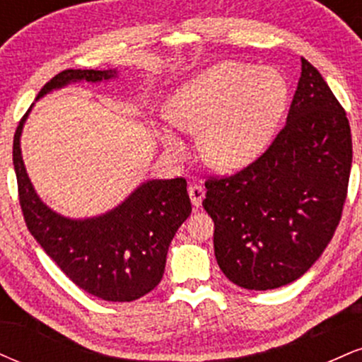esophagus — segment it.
I'll return each mask as SVG.
<instances>
[{
  "label": "esophagus",
  "mask_w": 362,
  "mask_h": 362,
  "mask_svg": "<svg viewBox=\"0 0 362 362\" xmlns=\"http://www.w3.org/2000/svg\"><path fill=\"white\" fill-rule=\"evenodd\" d=\"M189 195H190V201H192L194 207H199L202 204V199H204V195H206L204 187L192 184L189 187Z\"/></svg>",
  "instance_id": "esophagus-1"
}]
</instances>
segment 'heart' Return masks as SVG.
<instances>
[{"mask_svg":"<svg viewBox=\"0 0 362 362\" xmlns=\"http://www.w3.org/2000/svg\"><path fill=\"white\" fill-rule=\"evenodd\" d=\"M288 83L271 68L219 62L189 80L168 103L173 126L199 134V151L209 167L233 172L252 163L271 141L288 103ZM161 141L184 158V141L168 129Z\"/></svg>","mask_w":362,"mask_h":362,"instance_id":"obj_1","label":"heart"}]
</instances>
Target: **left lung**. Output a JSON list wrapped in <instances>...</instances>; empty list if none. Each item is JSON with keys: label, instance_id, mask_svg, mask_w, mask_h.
I'll return each instance as SVG.
<instances>
[{"label": "left lung", "instance_id": "obj_1", "mask_svg": "<svg viewBox=\"0 0 362 362\" xmlns=\"http://www.w3.org/2000/svg\"><path fill=\"white\" fill-rule=\"evenodd\" d=\"M351 163L346 110L301 57L288 120L267 151L235 175L206 182L202 206L214 221L224 276L253 291L301 277L337 230Z\"/></svg>", "mask_w": 362, "mask_h": 362}]
</instances>
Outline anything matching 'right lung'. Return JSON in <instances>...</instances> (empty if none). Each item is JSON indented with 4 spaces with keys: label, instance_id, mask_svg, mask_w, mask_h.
Instances as JSON below:
<instances>
[{
    "label": "right lung",
    "instance_id": "right-lung-1",
    "mask_svg": "<svg viewBox=\"0 0 362 362\" xmlns=\"http://www.w3.org/2000/svg\"><path fill=\"white\" fill-rule=\"evenodd\" d=\"M115 76V69H66L45 83L37 98L69 83H100ZM30 109L13 138V167L28 231L86 293L119 303L148 294L160 284L170 243L192 211L185 178L146 180L109 213L86 219L64 218L40 201L25 170L20 136Z\"/></svg>",
    "mask_w": 362,
    "mask_h": 362
}]
</instances>
